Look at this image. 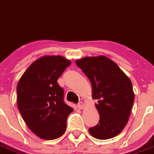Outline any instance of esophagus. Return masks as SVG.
Returning a JSON list of instances; mask_svg holds the SVG:
<instances>
[{
	"label": "esophagus",
	"mask_w": 154,
	"mask_h": 154,
	"mask_svg": "<svg viewBox=\"0 0 154 154\" xmlns=\"http://www.w3.org/2000/svg\"><path fill=\"white\" fill-rule=\"evenodd\" d=\"M84 107H85V105H84V103L83 102H79L78 104H77V108H78L79 109H84Z\"/></svg>",
	"instance_id": "esophagus-1"
}]
</instances>
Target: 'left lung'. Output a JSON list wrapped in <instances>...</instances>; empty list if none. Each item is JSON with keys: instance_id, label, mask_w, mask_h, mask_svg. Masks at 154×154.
I'll list each match as a JSON object with an SVG mask.
<instances>
[{"instance_id": "1", "label": "left lung", "mask_w": 154, "mask_h": 154, "mask_svg": "<svg viewBox=\"0 0 154 154\" xmlns=\"http://www.w3.org/2000/svg\"><path fill=\"white\" fill-rule=\"evenodd\" d=\"M76 64L91 83L92 97L96 99L99 122L89 128L98 140L113 138L126 125L134 101L130 79L117 64L105 56L84 57Z\"/></svg>"}]
</instances>
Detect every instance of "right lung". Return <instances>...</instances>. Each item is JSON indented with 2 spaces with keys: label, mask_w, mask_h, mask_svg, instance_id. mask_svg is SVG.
Returning <instances> with one entry per match:
<instances>
[{
  "label": "right lung",
  "mask_w": 154,
  "mask_h": 154,
  "mask_svg": "<svg viewBox=\"0 0 154 154\" xmlns=\"http://www.w3.org/2000/svg\"><path fill=\"white\" fill-rule=\"evenodd\" d=\"M71 62L61 56H45L29 66L17 85V103L30 130L43 140L63 135L73 111L63 101L57 80Z\"/></svg>",
  "instance_id": "right-lung-1"
}]
</instances>
